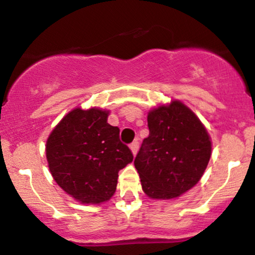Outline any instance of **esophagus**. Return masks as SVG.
<instances>
[{"label": "esophagus", "mask_w": 255, "mask_h": 255, "mask_svg": "<svg viewBox=\"0 0 255 255\" xmlns=\"http://www.w3.org/2000/svg\"><path fill=\"white\" fill-rule=\"evenodd\" d=\"M129 147H130V150H131V153H133L134 156H135L136 152H137V148H139V139L134 140V141L130 144Z\"/></svg>", "instance_id": "obj_1"}]
</instances>
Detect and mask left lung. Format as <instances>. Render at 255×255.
Instances as JSON below:
<instances>
[{"mask_svg":"<svg viewBox=\"0 0 255 255\" xmlns=\"http://www.w3.org/2000/svg\"><path fill=\"white\" fill-rule=\"evenodd\" d=\"M147 125L150 134L134 159L142 191L157 200L180 197L204 175L211 157V137L180 101L148 111Z\"/></svg>","mask_w":255,"mask_h":255,"instance_id":"obj_1","label":"left lung"}]
</instances>
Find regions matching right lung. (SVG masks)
I'll list each match as a JSON object with an SVG mask.
<instances>
[{
  "mask_svg": "<svg viewBox=\"0 0 255 255\" xmlns=\"http://www.w3.org/2000/svg\"><path fill=\"white\" fill-rule=\"evenodd\" d=\"M109 111L75 108L46 140L49 169L56 183L81 204H101L113 197L119 171L133 160L120 129L108 124Z\"/></svg>",
  "mask_w": 255,
  "mask_h": 255,
  "instance_id": "add662e5",
  "label": "right lung"
}]
</instances>
